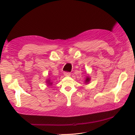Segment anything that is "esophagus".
<instances>
[{"mask_svg":"<svg viewBox=\"0 0 135 135\" xmlns=\"http://www.w3.org/2000/svg\"><path fill=\"white\" fill-rule=\"evenodd\" d=\"M64 75L65 76H68L70 75V73H68V72H64Z\"/></svg>","mask_w":135,"mask_h":135,"instance_id":"34e87169","label":"esophagus"}]
</instances>
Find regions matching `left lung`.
Instances as JSON below:
<instances>
[{
  "label": "left lung",
  "instance_id": "8db88e82",
  "mask_svg": "<svg viewBox=\"0 0 135 135\" xmlns=\"http://www.w3.org/2000/svg\"><path fill=\"white\" fill-rule=\"evenodd\" d=\"M90 80V77L89 76H86V79H85V81L86 84H88V83L89 82Z\"/></svg>",
  "mask_w": 135,
  "mask_h": 135
}]
</instances>
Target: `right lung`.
Segmentation results:
<instances>
[{
	"instance_id": "obj_1",
	"label": "right lung",
	"mask_w": 135,
	"mask_h": 135,
	"mask_svg": "<svg viewBox=\"0 0 135 135\" xmlns=\"http://www.w3.org/2000/svg\"><path fill=\"white\" fill-rule=\"evenodd\" d=\"M46 82H47V85H52V82H50V81L49 79L47 80V81H46ZM49 85H48V86H49Z\"/></svg>"
}]
</instances>
